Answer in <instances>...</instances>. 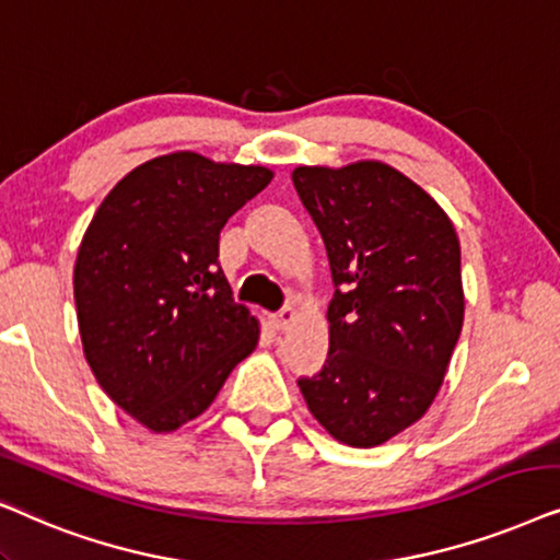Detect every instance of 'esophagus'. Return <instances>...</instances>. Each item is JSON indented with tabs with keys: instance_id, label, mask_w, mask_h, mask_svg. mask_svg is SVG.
Segmentation results:
<instances>
[{
	"instance_id": "esophagus-1",
	"label": "esophagus",
	"mask_w": 560,
	"mask_h": 560,
	"mask_svg": "<svg viewBox=\"0 0 560 560\" xmlns=\"http://www.w3.org/2000/svg\"><path fill=\"white\" fill-rule=\"evenodd\" d=\"M294 319H296V312L292 307H284V310L276 312V315L271 317V323L276 330H289V325H292Z\"/></svg>"
}]
</instances>
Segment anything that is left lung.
<instances>
[{"label": "left lung", "mask_w": 560, "mask_h": 560, "mask_svg": "<svg viewBox=\"0 0 560 560\" xmlns=\"http://www.w3.org/2000/svg\"><path fill=\"white\" fill-rule=\"evenodd\" d=\"M332 271L330 350L300 389L335 441L374 448L420 420L464 327L458 235L397 168L358 161L292 174Z\"/></svg>", "instance_id": "8db88e82"}]
</instances>
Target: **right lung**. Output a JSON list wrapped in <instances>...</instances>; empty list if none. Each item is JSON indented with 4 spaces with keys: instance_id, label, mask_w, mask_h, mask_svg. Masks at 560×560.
<instances>
[{
    "instance_id": "add662e5",
    "label": "right lung",
    "mask_w": 560,
    "mask_h": 560,
    "mask_svg": "<svg viewBox=\"0 0 560 560\" xmlns=\"http://www.w3.org/2000/svg\"><path fill=\"white\" fill-rule=\"evenodd\" d=\"M271 178L168 153L132 168L86 228L73 268L84 355L109 399L153 432L202 415L256 348L258 319L220 268V230Z\"/></svg>"
}]
</instances>
